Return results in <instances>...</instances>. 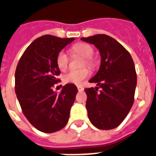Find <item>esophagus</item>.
Listing matches in <instances>:
<instances>
[{"label": "esophagus", "instance_id": "1", "mask_svg": "<svg viewBox=\"0 0 156 156\" xmlns=\"http://www.w3.org/2000/svg\"><path fill=\"white\" fill-rule=\"evenodd\" d=\"M78 87V91H83V90H84V88H83V86H78V87Z\"/></svg>", "mask_w": 156, "mask_h": 156}]
</instances>
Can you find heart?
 Listing matches in <instances>:
<instances>
[{"instance_id":"b5f03b06","label":"heart","mask_w":156,"mask_h":156,"mask_svg":"<svg viewBox=\"0 0 156 156\" xmlns=\"http://www.w3.org/2000/svg\"><path fill=\"white\" fill-rule=\"evenodd\" d=\"M71 52L73 55H78L83 57L82 66L87 65L93 68L95 66V60L92 58L94 53L93 47L85 42H79L71 47ZM56 65L59 69L65 71L69 65V57L65 51H59L56 56ZM89 76V70L87 68H83L78 70H70L63 77V81L65 83L81 84L84 79Z\"/></svg>"}]
</instances>
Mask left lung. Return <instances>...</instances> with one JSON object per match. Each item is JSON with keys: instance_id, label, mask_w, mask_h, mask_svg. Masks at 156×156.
<instances>
[{"instance_id": "left-lung-1", "label": "left lung", "mask_w": 156, "mask_h": 156, "mask_svg": "<svg viewBox=\"0 0 156 156\" xmlns=\"http://www.w3.org/2000/svg\"><path fill=\"white\" fill-rule=\"evenodd\" d=\"M81 40L95 45L101 57L98 72L89 80L98 87L84 89L89 119L102 130L117 128L134 102L136 73L133 58L119 41L105 34Z\"/></svg>"}]
</instances>
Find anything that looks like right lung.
<instances>
[{
	"mask_svg": "<svg viewBox=\"0 0 156 156\" xmlns=\"http://www.w3.org/2000/svg\"><path fill=\"white\" fill-rule=\"evenodd\" d=\"M73 40L41 36L28 46L18 63L15 85L18 101L29 123L42 133L59 131L69 121L78 88L68 83L57 93L52 87L59 81L57 54Z\"/></svg>",
	"mask_w": 156,
	"mask_h": 156,
	"instance_id": "obj_1",
	"label": "right lung"
}]
</instances>
